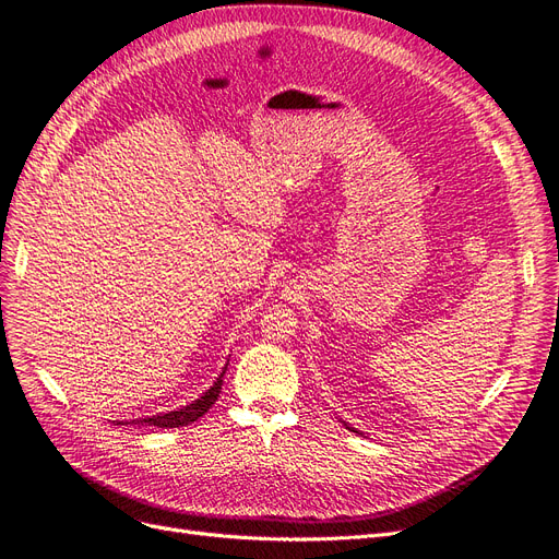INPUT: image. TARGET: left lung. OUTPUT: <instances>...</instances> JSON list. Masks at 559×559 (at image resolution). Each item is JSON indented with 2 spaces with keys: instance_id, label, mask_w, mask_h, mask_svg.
Wrapping results in <instances>:
<instances>
[{
  "instance_id": "1",
  "label": "left lung",
  "mask_w": 559,
  "mask_h": 559,
  "mask_svg": "<svg viewBox=\"0 0 559 559\" xmlns=\"http://www.w3.org/2000/svg\"><path fill=\"white\" fill-rule=\"evenodd\" d=\"M344 425H346V423H344ZM346 429H350V431H355V429H353V427H348V425H346Z\"/></svg>"
}]
</instances>
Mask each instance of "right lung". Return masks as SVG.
I'll list each match as a JSON object with an SVG mask.
<instances>
[{
    "instance_id": "obj_1",
    "label": "right lung",
    "mask_w": 559,
    "mask_h": 559,
    "mask_svg": "<svg viewBox=\"0 0 559 559\" xmlns=\"http://www.w3.org/2000/svg\"><path fill=\"white\" fill-rule=\"evenodd\" d=\"M223 376L225 371L221 373L218 381H215V385L204 394V397L197 400L194 404L181 408V411H174V413H162V416H155V418H143V420H134V425H157V427H186L194 420H200L204 413L215 404V400H218V394L223 390Z\"/></svg>"
}]
</instances>
